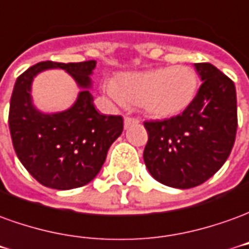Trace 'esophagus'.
Here are the masks:
<instances>
[{
  "instance_id": "1",
  "label": "esophagus",
  "mask_w": 249,
  "mask_h": 249,
  "mask_svg": "<svg viewBox=\"0 0 249 249\" xmlns=\"http://www.w3.org/2000/svg\"><path fill=\"white\" fill-rule=\"evenodd\" d=\"M139 119L138 118H134V116H124V127L128 128L133 124H138Z\"/></svg>"
}]
</instances>
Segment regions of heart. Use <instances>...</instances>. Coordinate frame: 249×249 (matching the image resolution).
<instances>
[{
	"label": "heart",
	"mask_w": 249,
	"mask_h": 249,
	"mask_svg": "<svg viewBox=\"0 0 249 249\" xmlns=\"http://www.w3.org/2000/svg\"><path fill=\"white\" fill-rule=\"evenodd\" d=\"M197 88V73L184 64L126 73L106 84L108 95L116 102L141 106L154 118L181 114L195 100Z\"/></svg>",
	"instance_id": "obj_1"
}]
</instances>
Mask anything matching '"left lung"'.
<instances>
[{"instance_id":"left-lung-1","label":"left lung","mask_w":249,"mask_h":249,"mask_svg":"<svg viewBox=\"0 0 249 249\" xmlns=\"http://www.w3.org/2000/svg\"><path fill=\"white\" fill-rule=\"evenodd\" d=\"M202 84L179 115L143 122V160L161 184L189 189L212 177L232 151L237 130L234 83L214 65L196 63Z\"/></svg>"}]
</instances>
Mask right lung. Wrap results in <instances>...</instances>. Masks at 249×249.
<instances>
[{"label":"right lung","instance_id":"add662e5","mask_svg":"<svg viewBox=\"0 0 249 249\" xmlns=\"http://www.w3.org/2000/svg\"><path fill=\"white\" fill-rule=\"evenodd\" d=\"M95 60L83 63L41 61L16 80L9 108V130L18 160L47 188L67 190L92 181L112 142L123 131L121 115H102L89 91L79 93L70 110L45 115L32 106L33 76L47 68H61L83 88L89 87Z\"/></svg>","mask_w":249,"mask_h":249}]
</instances>
